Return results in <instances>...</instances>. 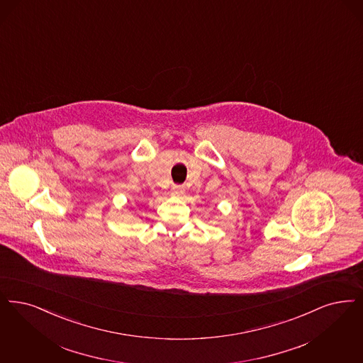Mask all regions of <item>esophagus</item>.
<instances>
[{
  "label": "esophagus",
  "instance_id": "1",
  "mask_svg": "<svg viewBox=\"0 0 363 363\" xmlns=\"http://www.w3.org/2000/svg\"><path fill=\"white\" fill-rule=\"evenodd\" d=\"M181 194H184V188L182 186H173V189H172V196L179 197Z\"/></svg>",
  "mask_w": 363,
  "mask_h": 363
}]
</instances>
